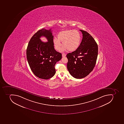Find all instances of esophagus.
<instances>
[{
	"label": "esophagus",
	"mask_w": 124,
	"mask_h": 124,
	"mask_svg": "<svg viewBox=\"0 0 124 124\" xmlns=\"http://www.w3.org/2000/svg\"><path fill=\"white\" fill-rule=\"evenodd\" d=\"M62 57H65L66 56V54L65 53H62Z\"/></svg>",
	"instance_id": "esophagus-1"
}]
</instances>
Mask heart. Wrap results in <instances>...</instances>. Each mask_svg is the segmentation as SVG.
Masks as SVG:
<instances>
[{"label":"heart","instance_id":"1","mask_svg":"<svg viewBox=\"0 0 124 124\" xmlns=\"http://www.w3.org/2000/svg\"><path fill=\"white\" fill-rule=\"evenodd\" d=\"M57 38L53 39V43L55 49L58 51H60L62 47L61 42L64 46L62 50H68L70 51H76L81 42V35L77 30H67L61 31L58 33Z\"/></svg>","mask_w":124,"mask_h":124}]
</instances>
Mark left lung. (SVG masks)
<instances>
[{
	"instance_id": "left-lung-1",
	"label": "left lung",
	"mask_w": 124,
	"mask_h": 124,
	"mask_svg": "<svg viewBox=\"0 0 124 124\" xmlns=\"http://www.w3.org/2000/svg\"><path fill=\"white\" fill-rule=\"evenodd\" d=\"M80 31L83 35L80 46L66 55L68 70L72 76L78 79L83 78L92 71L98 54V46L94 39L87 32Z\"/></svg>"
}]
</instances>
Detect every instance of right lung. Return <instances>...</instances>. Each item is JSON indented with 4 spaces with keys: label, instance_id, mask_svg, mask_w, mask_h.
I'll return each instance as SVG.
<instances>
[{
    "label": "right lung",
    "instance_id": "right-lung-1",
    "mask_svg": "<svg viewBox=\"0 0 124 124\" xmlns=\"http://www.w3.org/2000/svg\"><path fill=\"white\" fill-rule=\"evenodd\" d=\"M42 36L48 39L47 42L40 40ZM53 38L51 29L43 28L33 35L28 44V62L33 73L39 78L48 79L53 77L55 73V65L62 58V54L54 48Z\"/></svg>",
    "mask_w": 124,
    "mask_h": 124
}]
</instances>
